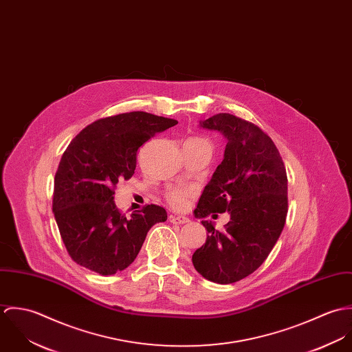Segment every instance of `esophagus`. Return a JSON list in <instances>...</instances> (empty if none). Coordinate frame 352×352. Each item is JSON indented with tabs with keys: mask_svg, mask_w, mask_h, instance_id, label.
<instances>
[{
	"mask_svg": "<svg viewBox=\"0 0 352 352\" xmlns=\"http://www.w3.org/2000/svg\"><path fill=\"white\" fill-rule=\"evenodd\" d=\"M169 219H170L172 223H177V225H183V223L190 222V219L187 217H184V215H170Z\"/></svg>",
	"mask_w": 352,
	"mask_h": 352,
	"instance_id": "obj_1",
	"label": "esophagus"
}]
</instances>
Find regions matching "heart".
<instances>
[{"instance_id":"b5f03b06","label":"heart","mask_w":352,"mask_h":352,"mask_svg":"<svg viewBox=\"0 0 352 352\" xmlns=\"http://www.w3.org/2000/svg\"><path fill=\"white\" fill-rule=\"evenodd\" d=\"M191 141H195V142H203V144H207L206 141H203L201 138H195V140H191ZM191 197V192L187 191V190H180V188H176V190H172L169 194H168V201L172 207L175 208H184L188 203V199Z\"/></svg>"}]
</instances>
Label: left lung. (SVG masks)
I'll return each mask as SVG.
<instances>
[{
  "instance_id": "8db88e82",
  "label": "left lung",
  "mask_w": 352,
  "mask_h": 352,
  "mask_svg": "<svg viewBox=\"0 0 352 352\" xmlns=\"http://www.w3.org/2000/svg\"><path fill=\"white\" fill-rule=\"evenodd\" d=\"M199 126L222 134L226 148L194 214L215 218L228 211L230 221L223 232L201 221L208 234L192 264L203 278L229 285L254 272L276 244L287 215V175L275 144L257 126L230 113Z\"/></svg>"
}]
</instances>
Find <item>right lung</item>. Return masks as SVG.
Listing matches in <instances>:
<instances>
[{
    "label": "right lung",
    "mask_w": 352,
    "mask_h": 352,
    "mask_svg": "<svg viewBox=\"0 0 352 352\" xmlns=\"http://www.w3.org/2000/svg\"><path fill=\"white\" fill-rule=\"evenodd\" d=\"M177 120L135 111L99 119L63 153L54 179L52 212L70 257L100 275L127 268L151 226L165 222L164 207L148 204L126 217L115 206L113 188L129 180L138 149Z\"/></svg>",
    "instance_id": "1"
}]
</instances>
